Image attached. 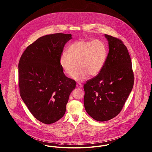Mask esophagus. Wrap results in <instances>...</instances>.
<instances>
[{
	"instance_id": "1",
	"label": "esophagus",
	"mask_w": 152,
	"mask_h": 152,
	"mask_svg": "<svg viewBox=\"0 0 152 152\" xmlns=\"http://www.w3.org/2000/svg\"><path fill=\"white\" fill-rule=\"evenodd\" d=\"M76 87H77V88H82V85H81V84H80V83H77V84H76Z\"/></svg>"
}]
</instances>
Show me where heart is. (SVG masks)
Listing matches in <instances>:
<instances>
[{"label": "heart", "mask_w": 152, "mask_h": 152, "mask_svg": "<svg viewBox=\"0 0 152 152\" xmlns=\"http://www.w3.org/2000/svg\"><path fill=\"white\" fill-rule=\"evenodd\" d=\"M107 48L101 40H79L72 43L59 58V64L65 74L72 75L75 80L82 81L98 75L107 59Z\"/></svg>", "instance_id": "1"}]
</instances>
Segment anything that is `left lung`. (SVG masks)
<instances>
[{"instance_id": "8db88e82", "label": "left lung", "mask_w": 152, "mask_h": 152, "mask_svg": "<svg viewBox=\"0 0 152 152\" xmlns=\"http://www.w3.org/2000/svg\"><path fill=\"white\" fill-rule=\"evenodd\" d=\"M109 51L103 69L84 85V103L94 120L107 121L121 111L134 83L132 62L126 46L119 39L104 34Z\"/></svg>"}]
</instances>
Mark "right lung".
Listing matches in <instances>:
<instances>
[{
  "label": "right lung",
  "instance_id": "right-lung-1",
  "mask_svg": "<svg viewBox=\"0 0 152 152\" xmlns=\"http://www.w3.org/2000/svg\"><path fill=\"white\" fill-rule=\"evenodd\" d=\"M71 34L41 37L28 46L18 63L20 96L32 115L52 124L64 115L76 82L66 76L59 58Z\"/></svg>",
  "mask_w": 152,
  "mask_h": 152
}]
</instances>
